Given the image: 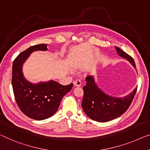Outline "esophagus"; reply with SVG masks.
Listing matches in <instances>:
<instances>
[{
    "label": "esophagus",
    "instance_id": "1",
    "mask_svg": "<svg viewBox=\"0 0 150 150\" xmlns=\"http://www.w3.org/2000/svg\"><path fill=\"white\" fill-rule=\"evenodd\" d=\"M81 82L79 79H77L73 81V86L75 87H80L81 86Z\"/></svg>",
    "mask_w": 150,
    "mask_h": 150
}]
</instances>
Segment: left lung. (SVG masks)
Here are the masks:
<instances>
[{
	"label": "left lung",
	"mask_w": 150,
	"mask_h": 150,
	"mask_svg": "<svg viewBox=\"0 0 150 150\" xmlns=\"http://www.w3.org/2000/svg\"><path fill=\"white\" fill-rule=\"evenodd\" d=\"M115 48L120 57L127 60L136 69L132 57L118 47ZM86 80L87 83L83 88L84 94L81 106L86 115L97 122H108L121 116L129 108L137 91L136 87L126 96L114 97L106 94L98 88L93 76H88Z\"/></svg>",
	"instance_id": "1"
}]
</instances>
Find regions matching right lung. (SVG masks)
I'll return each instance as SVG.
<instances>
[{
	"instance_id": "right-lung-1",
	"label": "right lung",
	"mask_w": 150,
	"mask_h": 150,
	"mask_svg": "<svg viewBox=\"0 0 150 150\" xmlns=\"http://www.w3.org/2000/svg\"><path fill=\"white\" fill-rule=\"evenodd\" d=\"M47 50L45 44L30 46L17 56L12 67V86L18 106L27 117L37 120L52 117L62 98L73 88V83L62 86L54 80L33 83L24 77L23 65L31 54Z\"/></svg>"
}]
</instances>
